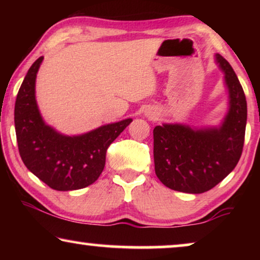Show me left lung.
<instances>
[{
  "mask_svg": "<svg viewBox=\"0 0 260 260\" xmlns=\"http://www.w3.org/2000/svg\"><path fill=\"white\" fill-rule=\"evenodd\" d=\"M230 91V111L220 129L191 130L179 124L154 129L155 173L170 189L205 193L225 179L244 148L247 105L232 66L216 55Z\"/></svg>",
  "mask_w": 260,
  "mask_h": 260,
  "instance_id": "8db88e82",
  "label": "left lung"
}]
</instances>
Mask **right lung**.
Instances as JSON below:
<instances>
[{
	"label": "right lung",
	"mask_w": 260,
	"mask_h": 260,
	"mask_svg": "<svg viewBox=\"0 0 260 260\" xmlns=\"http://www.w3.org/2000/svg\"><path fill=\"white\" fill-rule=\"evenodd\" d=\"M44 56L30 66L15 102L17 147L24 166L55 190L90 186L105 166L106 150L133 119L109 124L81 136H62L46 125L35 102V78Z\"/></svg>",
	"instance_id": "add662e5"
}]
</instances>
